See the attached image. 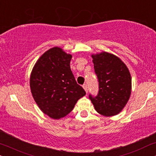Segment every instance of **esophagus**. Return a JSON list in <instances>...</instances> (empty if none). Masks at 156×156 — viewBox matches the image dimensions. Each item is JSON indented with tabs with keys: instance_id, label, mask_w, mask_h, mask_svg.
<instances>
[{
	"instance_id": "1",
	"label": "esophagus",
	"mask_w": 156,
	"mask_h": 156,
	"mask_svg": "<svg viewBox=\"0 0 156 156\" xmlns=\"http://www.w3.org/2000/svg\"><path fill=\"white\" fill-rule=\"evenodd\" d=\"M83 88H84V90L86 92V93H88V86H87V84H84L83 86Z\"/></svg>"
}]
</instances>
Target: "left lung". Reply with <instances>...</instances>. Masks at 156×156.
Returning a JSON list of instances; mask_svg holds the SVG:
<instances>
[{
    "label": "left lung",
    "instance_id": "obj_1",
    "mask_svg": "<svg viewBox=\"0 0 156 156\" xmlns=\"http://www.w3.org/2000/svg\"><path fill=\"white\" fill-rule=\"evenodd\" d=\"M98 79L97 96L89 95L98 113L104 116L118 115L127 104L131 93V76L125 63L108 52L91 55Z\"/></svg>",
    "mask_w": 156,
    "mask_h": 156
}]
</instances>
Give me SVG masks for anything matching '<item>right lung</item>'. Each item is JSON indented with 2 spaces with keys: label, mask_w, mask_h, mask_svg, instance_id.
<instances>
[{
  "label": "right lung",
  "mask_w": 156,
  "mask_h": 156,
  "mask_svg": "<svg viewBox=\"0 0 156 156\" xmlns=\"http://www.w3.org/2000/svg\"><path fill=\"white\" fill-rule=\"evenodd\" d=\"M72 55L53 47L43 54L30 77L32 95L39 108L53 119L65 117L86 95L70 70Z\"/></svg>",
  "instance_id": "right-lung-1"
}]
</instances>
